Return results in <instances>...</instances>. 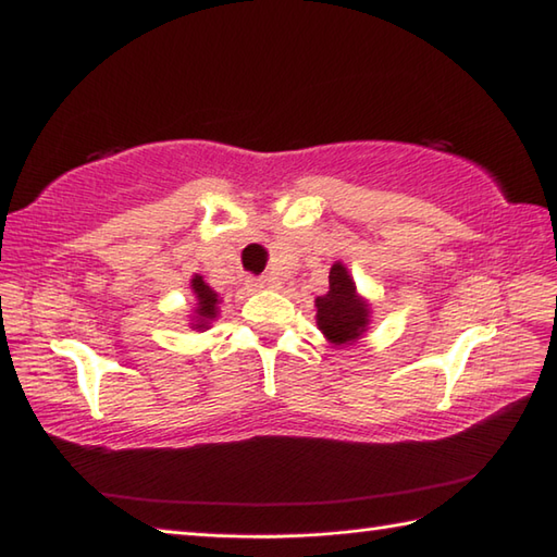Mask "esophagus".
Segmentation results:
<instances>
[{
    "label": "esophagus",
    "instance_id": "obj_1",
    "mask_svg": "<svg viewBox=\"0 0 557 557\" xmlns=\"http://www.w3.org/2000/svg\"><path fill=\"white\" fill-rule=\"evenodd\" d=\"M248 285H251L256 292H260V289H265V287H270V285H272V277H256V280H248Z\"/></svg>",
    "mask_w": 557,
    "mask_h": 557
}]
</instances>
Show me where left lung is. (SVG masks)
<instances>
[{
	"label": "left lung",
	"mask_w": 557,
	"mask_h": 557,
	"mask_svg": "<svg viewBox=\"0 0 557 557\" xmlns=\"http://www.w3.org/2000/svg\"><path fill=\"white\" fill-rule=\"evenodd\" d=\"M330 287L315 297V323L333 347H351L369 333L371 304L357 292L347 265L337 260L327 275Z\"/></svg>",
	"instance_id": "obj_1"
}]
</instances>
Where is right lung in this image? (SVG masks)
I'll return each instance as SVG.
<instances>
[{"label":"right lung","mask_w":557,"mask_h":557,"mask_svg":"<svg viewBox=\"0 0 557 557\" xmlns=\"http://www.w3.org/2000/svg\"><path fill=\"white\" fill-rule=\"evenodd\" d=\"M191 292H194V311L191 318H188V325L196 333H206V330L212 325V321H218L220 315V294L212 289L203 275H194L191 277Z\"/></svg>","instance_id":"1"}]
</instances>
